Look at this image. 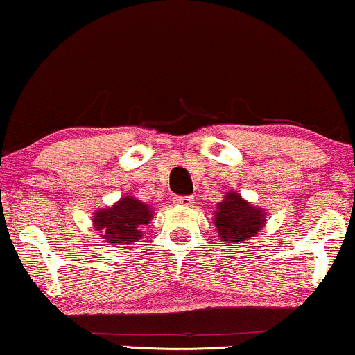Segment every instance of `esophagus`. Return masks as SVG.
<instances>
[{
	"label": "esophagus",
	"mask_w": 355,
	"mask_h": 355,
	"mask_svg": "<svg viewBox=\"0 0 355 355\" xmlns=\"http://www.w3.org/2000/svg\"><path fill=\"white\" fill-rule=\"evenodd\" d=\"M173 203L183 206V208H190L195 203V200H193V196H173Z\"/></svg>",
	"instance_id": "obj_1"
}]
</instances>
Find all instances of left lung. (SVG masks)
I'll return each instance as SVG.
<instances>
[{"label":"left lung","instance_id":"left-lung-1","mask_svg":"<svg viewBox=\"0 0 355 355\" xmlns=\"http://www.w3.org/2000/svg\"><path fill=\"white\" fill-rule=\"evenodd\" d=\"M214 226L224 242H244L254 239L266 226V209L250 205L237 191H226L214 211Z\"/></svg>","mask_w":355,"mask_h":355}]
</instances>
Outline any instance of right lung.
I'll return each mask as SVG.
<instances>
[{
  "label": "right lung",
  "instance_id": "1",
  "mask_svg": "<svg viewBox=\"0 0 355 355\" xmlns=\"http://www.w3.org/2000/svg\"><path fill=\"white\" fill-rule=\"evenodd\" d=\"M154 218V209L144 201L125 193L119 201L93 213V227L100 232V239L118 245L136 244L142 239V227Z\"/></svg>",
  "mask_w": 355,
  "mask_h": 355
}]
</instances>
